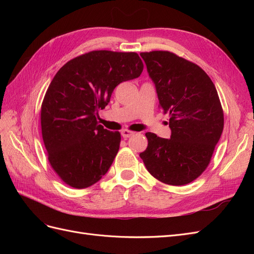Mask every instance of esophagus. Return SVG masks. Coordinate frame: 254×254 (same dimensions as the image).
<instances>
[{
    "label": "esophagus",
    "mask_w": 254,
    "mask_h": 254,
    "mask_svg": "<svg viewBox=\"0 0 254 254\" xmlns=\"http://www.w3.org/2000/svg\"><path fill=\"white\" fill-rule=\"evenodd\" d=\"M121 134H122L123 137H125V139H127V137L132 136L134 134V132L133 131H130V130L124 129V130H122V131H121Z\"/></svg>",
    "instance_id": "34e87169"
}]
</instances>
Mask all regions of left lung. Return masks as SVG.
<instances>
[{
	"label": "left lung",
	"instance_id": "8db88e82",
	"mask_svg": "<svg viewBox=\"0 0 254 254\" xmlns=\"http://www.w3.org/2000/svg\"><path fill=\"white\" fill-rule=\"evenodd\" d=\"M140 55L172 131L171 139L146 132L148 146L140 157L159 181L184 186L204 172L224 129L216 88L200 66L171 52Z\"/></svg>",
	"mask_w": 254,
	"mask_h": 254
}]
</instances>
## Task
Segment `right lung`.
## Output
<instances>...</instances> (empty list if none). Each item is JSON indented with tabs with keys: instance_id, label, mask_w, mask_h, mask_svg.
<instances>
[{
	"instance_id": "add662e5",
	"label": "right lung",
	"mask_w": 254,
	"mask_h": 254,
	"mask_svg": "<svg viewBox=\"0 0 254 254\" xmlns=\"http://www.w3.org/2000/svg\"><path fill=\"white\" fill-rule=\"evenodd\" d=\"M143 66L136 53L93 51L54 76L41 106L42 137L53 170L70 187L89 188L109 171L121 134L98 124V110L118 84L139 77Z\"/></svg>"
}]
</instances>
